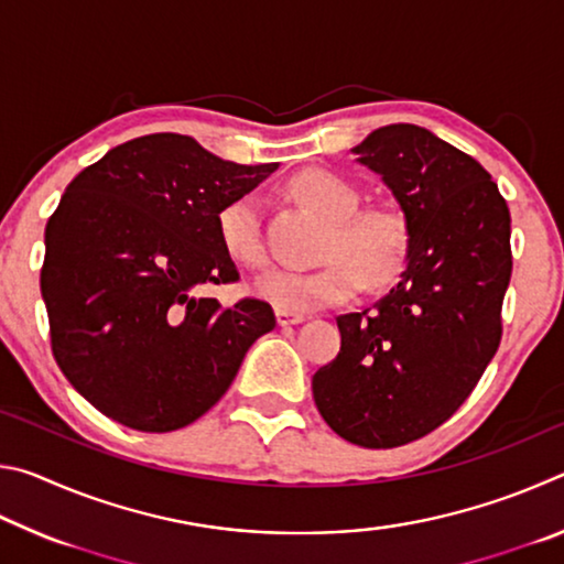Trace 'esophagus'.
Returning <instances> with one entry per match:
<instances>
[{
    "mask_svg": "<svg viewBox=\"0 0 564 564\" xmlns=\"http://www.w3.org/2000/svg\"><path fill=\"white\" fill-rule=\"evenodd\" d=\"M275 321L279 326H299V323L305 321L303 313H289V311H275Z\"/></svg>",
    "mask_w": 564,
    "mask_h": 564,
    "instance_id": "1",
    "label": "esophagus"
}]
</instances>
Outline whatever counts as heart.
Returning <instances> with one entry per match:
<instances>
[{
  "label": "heart",
  "mask_w": 564,
  "mask_h": 564,
  "mask_svg": "<svg viewBox=\"0 0 564 564\" xmlns=\"http://www.w3.org/2000/svg\"><path fill=\"white\" fill-rule=\"evenodd\" d=\"M289 194L328 221L316 271H269L256 279L253 293L275 311L308 313L350 301L362 283L386 285L403 273L413 231L403 208L393 204L360 206L358 188L326 169H305L291 178ZM218 238L228 259L246 269L265 263L259 204L234 198L218 214Z\"/></svg>",
  "instance_id": "b5f03b06"
}]
</instances>
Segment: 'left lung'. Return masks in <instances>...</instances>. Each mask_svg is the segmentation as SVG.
Returning <instances> with one entry per match:
<instances>
[{
    "instance_id": "obj_1",
    "label": "left lung",
    "mask_w": 564,
    "mask_h": 564,
    "mask_svg": "<svg viewBox=\"0 0 564 564\" xmlns=\"http://www.w3.org/2000/svg\"><path fill=\"white\" fill-rule=\"evenodd\" d=\"M350 151L395 196L413 246L390 293L336 318L340 352L313 376V400L348 443L386 451L443 425L498 350L510 212L488 171L415 123Z\"/></svg>"
}]
</instances>
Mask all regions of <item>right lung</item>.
Wrapping results in <instances>:
<instances>
[{"instance_id": "obj_1", "label": "right lung", "mask_w": 564, "mask_h": 564, "mask_svg": "<svg viewBox=\"0 0 564 564\" xmlns=\"http://www.w3.org/2000/svg\"><path fill=\"white\" fill-rule=\"evenodd\" d=\"M275 169L149 133L66 186L44 231L42 299L54 358L99 413L141 433L186 427L273 330L269 303L221 305L204 291L238 279L218 214Z\"/></svg>"}]
</instances>
